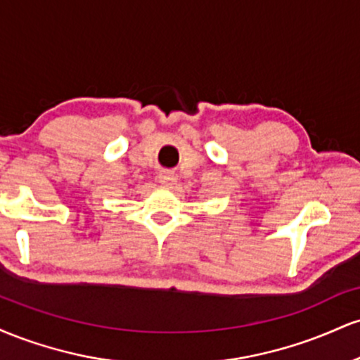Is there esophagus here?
Listing matches in <instances>:
<instances>
[{
    "mask_svg": "<svg viewBox=\"0 0 360 360\" xmlns=\"http://www.w3.org/2000/svg\"><path fill=\"white\" fill-rule=\"evenodd\" d=\"M176 179H177L176 174H174V172H171V171H162L159 174V181L164 186H172L176 183Z\"/></svg>",
    "mask_w": 360,
    "mask_h": 360,
    "instance_id": "esophagus-1",
    "label": "esophagus"
}]
</instances>
